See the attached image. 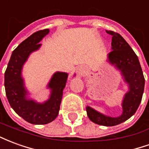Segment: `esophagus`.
Wrapping results in <instances>:
<instances>
[{"label":"esophagus","mask_w":149,"mask_h":149,"mask_svg":"<svg viewBox=\"0 0 149 149\" xmlns=\"http://www.w3.org/2000/svg\"><path fill=\"white\" fill-rule=\"evenodd\" d=\"M85 68H84V66H80L77 69V72L79 75H83L85 72Z\"/></svg>","instance_id":"esophagus-1"}]
</instances>
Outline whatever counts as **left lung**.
I'll return each instance as SVG.
<instances>
[{
  "mask_svg": "<svg viewBox=\"0 0 149 149\" xmlns=\"http://www.w3.org/2000/svg\"><path fill=\"white\" fill-rule=\"evenodd\" d=\"M106 33L112 37V50L108 54V60L120 71L124 81L128 85V91L122 101L123 112L120 116H108L89 106L86 107V111L88 118L95 124L114 126L127 120L136 112L144 93V77L137 56L126 40L113 31L106 30Z\"/></svg>",
  "mask_w": 149,
  "mask_h": 149,
  "instance_id": "left-lung-1",
  "label": "left lung"
}]
</instances>
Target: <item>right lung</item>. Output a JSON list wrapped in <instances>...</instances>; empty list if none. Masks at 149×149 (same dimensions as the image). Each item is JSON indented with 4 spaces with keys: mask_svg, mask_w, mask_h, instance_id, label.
<instances>
[{
    "mask_svg": "<svg viewBox=\"0 0 149 149\" xmlns=\"http://www.w3.org/2000/svg\"><path fill=\"white\" fill-rule=\"evenodd\" d=\"M49 33V29L37 31L21 42L13 50L5 72V93L10 106L24 120L33 125H45L55 120L68 78V73L62 72L52 75L48 84L51 94L44 103H37L26 97L28 92L21 75L23 65L31 53L40 49L41 44L39 42Z\"/></svg>",
    "mask_w": 149,
    "mask_h": 149,
    "instance_id": "add662e5",
    "label": "right lung"
}]
</instances>
